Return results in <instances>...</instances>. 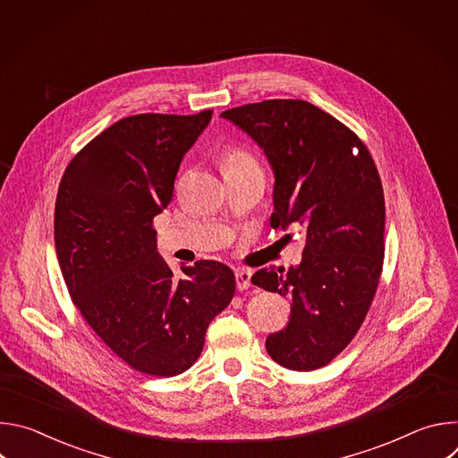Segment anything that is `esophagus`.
Masks as SVG:
<instances>
[{"label":"esophagus","instance_id":"esophagus-1","mask_svg":"<svg viewBox=\"0 0 458 458\" xmlns=\"http://www.w3.org/2000/svg\"><path fill=\"white\" fill-rule=\"evenodd\" d=\"M235 283H237V290H248L251 286V272L246 268H239L235 272Z\"/></svg>","mask_w":458,"mask_h":458}]
</instances>
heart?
<instances>
[{
    "instance_id": "b5f03b06",
    "label": "heart",
    "mask_w": 458,
    "mask_h": 458,
    "mask_svg": "<svg viewBox=\"0 0 458 458\" xmlns=\"http://www.w3.org/2000/svg\"><path fill=\"white\" fill-rule=\"evenodd\" d=\"M248 163H253V159L242 148H228L223 154V166L225 168H233V166H241V165H248Z\"/></svg>"
}]
</instances>
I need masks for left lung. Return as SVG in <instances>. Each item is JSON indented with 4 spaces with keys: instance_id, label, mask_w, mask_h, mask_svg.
<instances>
[{
    "instance_id": "8db88e82",
    "label": "left lung",
    "mask_w": 458,
    "mask_h": 458,
    "mask_svg": "<svg viewBox=\"0 0 458 458\" xmlns=\"http://www.w3.org/2000/svg\"><path fill=\"white\" fill-rule=\"evenodd\" d=\"M221 115L274 168L272 226L306 228L297 268H263L251 277L292 301L290 322L268 335L267 352L293 371L322 368L359 332L382 272L386 208L373 157L346 124L302 99L250 103Z\"/></svg>"
}]
</instances>
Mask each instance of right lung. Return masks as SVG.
Listing matches in <instances>:
<instances>
[{
  "label": "right lung",
  "mask_w": 458,
  "mask_h": 458,
  "mask_svg": "<svg viewBox=\"0 0 458 458\" xmlns=\"http://www.w3.org/2000/svg\"><path fill=\"white\" fill-rule=\"evenodd\" d=\"M210 119L212 110L123 117L74 156L59 182L54 241L71 299L96 335L145 375L186 371L235 292L233 272L217 260L182 265L177 277L152 225Z\"/></svg>",
  "instance_id": "obj_1"
}]
</instances>
